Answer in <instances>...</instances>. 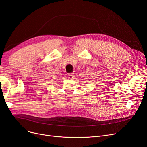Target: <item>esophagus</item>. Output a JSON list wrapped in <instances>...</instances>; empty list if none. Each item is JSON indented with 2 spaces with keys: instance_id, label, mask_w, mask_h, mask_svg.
<instances>
[{
  "instance_id": "34e87169",
  "label": "esophagus",
  "mask_w": 147,
  "mask_h": 147,
  "mask_svg": "<svg viewBox=\"0 0 147 147\" xmlns=\"http://www.w3.org/2000/svg\"><path fill=\"white\" fill-rule=\"evenodd\" d=\"M74 75H73V74H72V73H69V74H68V78L69 79H73V78H74Z\"/></svg>"
}]
</instances>
